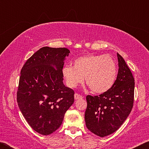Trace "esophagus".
I'll use <instances>...</instances> for the list:
<instances>
[{
	"label": "esophagus",
	"instance_id": "obj_1",
	"mask_svg": "<svg viewBox=\"0 0 149 149\" xmlns=\"http://www.w3.org/2000/svg\"><path fill=\"white\" fill-rule=\"evenodd\" d=\"M74 99H75V100L81 99H83V97H82L81 95L77 94V93H75V95H74Z\"/></svg>",
	"mask_w": 149,
	"mask_h": 149
}]
</instances>
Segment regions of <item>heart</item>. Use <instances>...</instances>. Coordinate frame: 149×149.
I'll return each instance as SVG.
<instances>
[{
  "mask_svg": "<svg viewBox=\"0 0 149 149\" xmlns=\"http://www.w3.org/2000/svg\"><path fill=\"white\" fill-rule=\"evenodd\" d=\"M62 75L68 86L76 87L84 82L94 93H104L111 89L117 75V68L112 58L104 54L81 56L74 62V67L66 65Z\"/></svg>",
  "mask_w": 149,
  "mask_h": 149,
  "instance_id": "heart-1",
  "label": "heart"
}]
</instances>
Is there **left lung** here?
<instances>
[{
  "label": "left lung",
  "mask_w": 149,
  "mask_h": 149,
  "mask_svg": "<svg viewBox=\"0 0 149 149\" xmlns=\"http://www.w3.org/2000/svg\"><path fill=\"white\" fill-rule=\"evenodd\" d=\"M117 56L119 68L113 86L99 96L86 97L85 124L90 132L101 137L119 129L133 108L134 78L123 58L118 53Z\"/></svg>",
  "instance_id": "left-lung-1"
}]
</instances>
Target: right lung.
I'll return each instance as SVG.
<instances>
[{
	"label": "right lung",
	"mask_w": 149,
	"mask_h": 149,
	"mask_svg": "<svg viewBox=\"0 0 149 149\" xmlns=\"http://www.w3.org/2000/svg\"><path fill=\"white\" fill-rule=\"evenodd\" d=\"M70 50L45 47L25 63L20 73L17 102L35 132L50 135L58 129L74 102V91L63 83L62 68Z\"/></svg>",
	"instance_id": "add662e5"
}]
</instances>
